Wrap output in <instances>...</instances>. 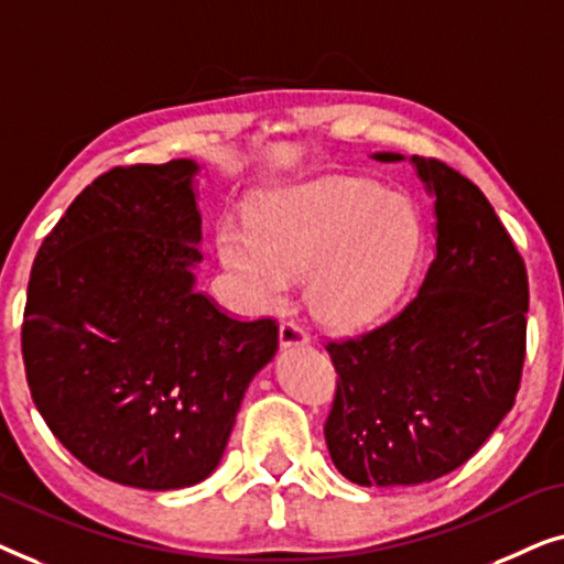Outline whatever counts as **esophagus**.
Listing matches in <instances>:
<instances>
[{"label":"esophagus","instance_id":"1","mask_svg":"<svg viewBox=\"0 0 564 564\" xmlns=\"http://www.w3.org/2000/svg\"><path fill=\"white\" fill-rule=\"evenodd\" d=\"M280 344L282 346H307L311 344V336L303 326H297L295 321H284L280 326Z\"/></svg>","mask_w":564,"mask_h":564}]
</instances>
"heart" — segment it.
<instances>
[{"instance_id": "heart-1", "label": "heart", "mask_w": 564, "mask_h": 564, "mask_svg": "<svg viewBox=\"0 0 564 564\" xmlns=\"http://www.w3.org/2000/svg\"><path fill=\"white\" fill-rule=\"evenodd\" d=\"M423 238L419 207L403 192L361 176H318L257 199L249 226L223 223L218 253L249 311H276L307 272L315 318L357 330L403 297Z\"/></svg>"}]
</instances>
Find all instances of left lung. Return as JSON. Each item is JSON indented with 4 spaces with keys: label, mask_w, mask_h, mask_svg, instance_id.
Listing matches in <instances>:
<instances>
[{
    "label": "left lung",
    "mask_w": 564,
    "mask_h": 564,
    "mask_svg": "<svg viewBox=\"0 0 564 564\" xmlns=\"http://www.w3.org/2000/svg\"><path fill=\"white\" fill-rule=\"evenodd\" d=\"M411 161L436 213L426 280L384 326L326 346L338 382L323 434L338 473L365 488L465 465L513 408L527 357L529 276L503 223L467 176Z\"/></svg>",
    "instance_id": "8db88e82"
}]
</instances>
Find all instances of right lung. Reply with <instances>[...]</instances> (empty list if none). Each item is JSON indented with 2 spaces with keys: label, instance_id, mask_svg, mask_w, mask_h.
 I'll list each match as a JSON object with an SVG mask.
<instances>
[{
  "label": "right lung",
  "instance_id": "obj_1",
  "mask_svg": "<svg viewBox=\"0 0 564 564\" xmlns=\"http://www.w3.org/2000/svg\"><path fill=\"white\" fill-rule=\"evenodd\" d=\"M192 159L118 166L37 249L22 318L30 395L91 473L189 488L226 452L243 392L280 346L195 288L203 261Z\"/></svg>",
  "mask_w": 564,
  "mask_h": 564
}]
</instances>
